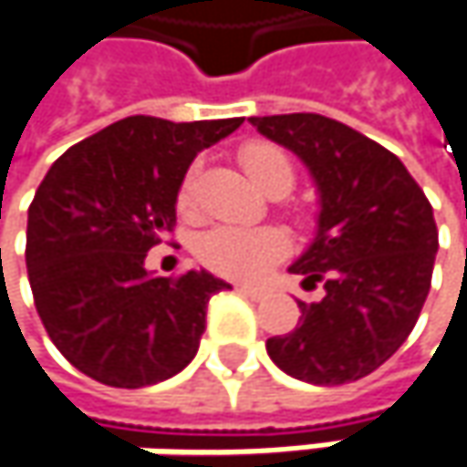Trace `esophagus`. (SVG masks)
Returning a JSON list of instances; mask_svg holds the SVG:
<instances>
[{
	"label": "esophagus",
	"instance_id": "34e87169",
	"mask_svg": "<svg viewBox=\"0 0 467 467\" xmlns=\"http://www.w3.org/2000/svg\"><path fill=\"white\" fill-rule=\"evenodd\" d=\"M234 291H237L240 296H245V299H254V302L265 299V291H262V288H251V285H234Z\"/></svg>",
	"mask_w": 467,
	"mask_h": 467
}]
</instances>
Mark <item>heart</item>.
I'll list each match as a JSON object with an SVG mask.
<instances>
[{
  "instance_id": "b5f03b06",
  "label": "heart",
  "mask_w": 467,
  "mask_h": 467,
  "mask_svg": "<svg viewBox=\"0 0 467 467\" xmlns=\"http://www.w3.org/2000/svg\"><path fill=\"white\" fill-rule=\"evenodd\" d=\"M240 165L251 176V182L273 197H280L294 187L296 171L285 149L270 141H251L240 149ZM197 190V165H192L184 173L176 205L182 213H190L194 205ZM288 251L285 234L275 227H256V230H240V227H213L202 233L194 243V256L202 267L211 273L233 280H256L262 277L275 262H280Z\"/></svg>"
}]
</instances>
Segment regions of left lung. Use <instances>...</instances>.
Instances as JSON below:
<instances>
[{
    "label": "left lung",
    "mask_w": 467,
    "mask_h": 467,
    "mask_svg": "<svg viewBox=\"0 0 467 467\" xmlns=\"http://www.w3.org/2000/svg\"><path fill=\"white\" fill-rule=\"evenodd\" d=\"M251 125L291 149L320 192L318 234L288 270L323 294L299 302V326L267 339V353L302 382H356L420 318L439 251L433 208L393 151L331 117L299 111L251 117Z\"/></svg>",
    "instance_id": "obj_1"
}]
</instances>
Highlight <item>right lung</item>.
Masks as SVG:
<instances>
[{
	"mask_svg": "<svg viewBox=\"0 0 467 467\" xmlns=\"http://www.w3.org/2000/svg\"><path fill=\"white\" fill-rule=\"evenodd\" d=\"M243 117H125L66 149L28 205L26 270L47 337L82 374L144 388L197 353L205 307L230 283L205 270L151 277L149 248L176 227L179 184Z\"/></svg>",
	"mask_w": 467,
	"mask_h": 467,
	"instance_id": "add662e5",
	"label": "right lung"
}]
</instances>
